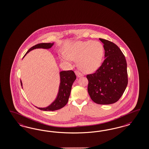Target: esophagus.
<instances>
[{"instance_id": "1", "label": "esophagus", "mask_w": 149, "mask_h": 149, "mask_svg": "<svg viewBox=\"0 0 149 149\" xmlns=\"http://www.w3.org/2000/svg\"><path fill=\"white\" fill-rule=\"evenodd\" d=\"M75 74L77 75V77H82L83 76V75L81 74V72H79V71H75Z\"/></svg>"}]
</instances>
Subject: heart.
<instances>
[{"label": "heart", "instance_id": "b5f03b06", "mask_svg": "<svg viewBox=\"0 0 149 149\" xmlns=\"http://www.w3.org/2000/svg\"><path fill=\"white\" fill-rule=\"evenodd\" d=\"M67 56L61 57L64 61L71 59L77 61L79 67L86 72L97 70L101 65L104 56V47L98 41H77L69 46L66 51Z\"/></svg>", "mask_w": 149, "mask_h": 149}]
</instances>
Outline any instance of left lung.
Masks as SVG:
<instances>
[{"mask_svg": "<svg viewBox=\"0 0 149 149\" xmlns=\"http://www.w3.org/2000/svg\"><path fill=\"white\" fill-rule=\"evenodd\" d=\"M104 44V62L93 74L87 75L88 92L97 104H113L121 98L128 84L126 60L117 45L99 38Z\"/></svg>", "mask_w": 149, "mask_h": 149, "instance_id": "left-lung-1", "label": "left lung"}]
</instances>
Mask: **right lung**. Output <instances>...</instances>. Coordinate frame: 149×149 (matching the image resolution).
Instances as JSON below:
<instances>
[{
  "label": "right lung",
  "instance_id": "1",
  "mask_svg": "<svg viewBox=\"0 0 149 149\" xmlns=\"http://www.w3.org/2000/svg\"><path fill=\"white\" fill-rule=\"evenodd\" d=\"M54 45V42L38 44L29 49L23 58H24L25 56L32 50L36 49H49L51 48ZM59 77L60 84L59 86L58 92L56 99L49 106L45 108H39L36 106L37 108L43 111H55L62 108L67 104L70 95L72 84L77 79V77L74 72L72 70L61 71L59 72ZM21 84L22 87V82L21 80Z\"/></svg>",
  "mask_w": 149,
  "mask_h": 149
}]
</instances>
